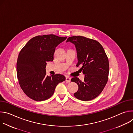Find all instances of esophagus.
I'll use <instances>...</instances> for the list:
<instances>
[{
    "instance_id": "1",
    "label": "esophagus",
    "mask_w": 133,
    "mask_h": 133,
    "mask_svg": "<svg viewBox=\"0 0 133 133\" xmlns=\"http://www.w3.org/2000/svg\"><path fill=\"white\" fill-rule=\"evenodd\" d=\"M70 81H71V78L70 77L67 76L66 77V82L67 83H69V82H70Z\"/></svg>"
}]
</instances>
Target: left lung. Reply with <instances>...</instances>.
Returning a JSON list of instances; mask_svg holds the SVG:
<instances>
[{
	"instance_id": "left-lung-1",
	"label": "left lung",
	"mask_w": 133,
	"mask_h": 133,
	"mask_svg": "<svg viewBox=\"0 0 133 133\" xmlns=\"http://www.w3.org/2000/svg\"><path fill=\"white\" fill-rule=\"evenodd\" d=\"M71 42L76 47L79 70L85 75L83 81L73 77L71 81L77 83L78 90L74 93L77 99L88 101L97 97L106 86L109 70V62L105 51L97 41L83 36H72L66 42Z\"/></svg>"
}]
</instances>
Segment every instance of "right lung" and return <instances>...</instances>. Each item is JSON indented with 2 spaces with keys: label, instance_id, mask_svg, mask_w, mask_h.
<instances>
[{
  "label": "right lung",
  "instance_id": "1",
  "mask_svg": "<svg viewBox=\"0 0 133 133\" xmlns=\"http://www.w3.org/2000/svg\"><path fill=\"white\" fill-rule=\"evenodd\" d=\"M67 38L52 34L33 37L21 50L17 62L19 84L24 93L36 101L49 98L66 78L61 74L46 75L47 62L54 60L56 47Z\"/></svg>",
  "mask_w": 133,
  "mask_h": 133
}]
</instances>
